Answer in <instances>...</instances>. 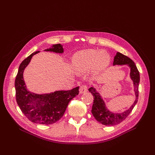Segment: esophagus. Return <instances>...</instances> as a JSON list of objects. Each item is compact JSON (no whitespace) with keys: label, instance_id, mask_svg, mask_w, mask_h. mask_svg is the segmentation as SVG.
<instances>
[{"label":"esophagus","instance_id":"34e87169","mask_svg":"<svg viewBox=\"0 0 155 155\" xmlns=\"http://www.w3.org/2000/svg\"><path fill=\"white\" fill-rule=\"evenodd\" d=\"M87 91V87L86 85H82L79 88V93L83 94Z\"/></svg>","mask_w":155,"mask_h":155}]
</instances>
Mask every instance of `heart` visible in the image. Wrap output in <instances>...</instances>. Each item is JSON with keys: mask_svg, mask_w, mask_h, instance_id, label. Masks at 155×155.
<instances>
[{"mask_svg": "<svg viewBox=\"0 0 155 155\" xmlns=\"http://www.w3.org/2000/svg\"><path fill=\"white\" fill-rule=\"evenodd\" d=\"M109 61V56L104 51L96 50L79 51L73 57L74 67L80 72H85L92 68L100 70L105 67Z\"/></svg>", "mask_w": 155, "mask_h": 155, "instance_id": "obj_1", "label": "heart"}]
</instances>
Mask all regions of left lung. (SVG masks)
I'll use <instances>...</instances> for the list:
<instances>
[{
  "label": "left lung",
  "instance_id": "left-lung-1",
  "mask_svg": "<svg viewBox=\"0 0 155 155\" xmlns=\"http://www.w3.org/2000/svg\"><path fill=\"white\" fill-rule=\"evenodd\" d=\"M127 64L130 68V77L133 80L134 85V91L136 99L134 104L130 106L129 109L121 113H114L110 112L106 107L105 104L102 99L100 94L98 93L93 87L88 89L89 92L92 93L94 96V102L92 108V113L95 119L104 125H115L123 121L129 116L133 108L137 104L138 99V86L140 83V73L135 63L132 59L120 52H117L114 58L113 65Z\"/></svg>",
  "mask_w": 155,
  "mask_h": 155
}]
</instances>
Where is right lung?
Returning a JSON list of instances; mask_svg holds the SVG:
<instances>
[{
  "instance_id": "right-lung-1",
  "label": "right lung",
  "mask_w": 155,
  "mask_h": 155,
  "mask_svg": "<svg viewBox=\"0 0 155 155\" xmlns=\"http://www.w3.org/2000/svg\"><path fill=\"white\" fill-rule=\"evenodd\" d=\"M45 51L62 54L64 50L61 45L57 44ZM39 52V51H36L32 53L18 67L15 81L16 101L22 113L31 122L50 125L62 118L70 100L78 95L79 87L70 91H58L45 94H37L28 91L23 72L32 56Z\"/></svg>"
}]
</instances>
